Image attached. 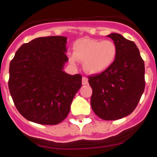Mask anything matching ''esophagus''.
<instances>
[{"instance_id":"esophagus-1","label":"esophagus","mask_w":157,"mask_h":157,"mask_svg":"<svg viewBox=\"0 0 157 157\" xmlns=\"http://www.w3.org/2000/svg\"><path fill=\"white\" fill-rule=\"evenodd\" d=\"M82 85H87L88 84V78L86 77H82Z\"/></svg>"}]
</instances>
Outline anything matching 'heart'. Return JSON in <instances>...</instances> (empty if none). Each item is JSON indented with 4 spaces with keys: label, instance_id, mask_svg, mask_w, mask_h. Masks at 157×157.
Segmentation results:
<instances>
[{
    "label": "heart",
    "instance_id": "1",
    "mask_svg": "<svg viewBox=\"0 0 157 157\" xmlns=\"http://www.w3.org/2000/svg\"><path fill=\"white\" fill-rule=\"evenodd\" d=\"M74 54L69 55L71 63L78 59L83 62V68L89 74L97 75L109 69L116 60L117 47L110 40L83 38L75 42Z\"/></svg>",
    "mask_w": 157,
    "mask_h": 157
}]
</instances>
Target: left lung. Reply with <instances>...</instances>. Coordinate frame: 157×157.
I'll return each instance as SVG.
<instances>
[{"instance_id":"8db88e82","label":"left lung","mask_w":157,"mask_h":157,"mask_svg":"<svg viewBox=\"0 0 157 157\" xmlns=\"http://www.w3.org/2000/svg\"><path fill=\"white\" fill-rule=\"evenodd\" d=\"M111 37L117 47L113 64L101 74L89 77L93 90V111L105 120H116L130 115L145 90V63L135 43L121 34Z\"/></svg>"}]
</instances>
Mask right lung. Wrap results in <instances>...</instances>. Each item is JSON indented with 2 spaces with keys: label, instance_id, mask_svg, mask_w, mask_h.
<instances>
[{
  "label": "right lung",
  "instance_id": "add662e5",
  "mask_svg": "<svg viewBox=\"0 0 157 157\" xmlns=\"http://www.w3.org/2000/svg\"><path fill=\"white\" fill-rule=\"evenodd\" d=\"M67 37H37L16 51L9 66L8 88L25 119L43 125L61 123L82 86V75L63 71L68 60Z\"/></svg>",
  "mask_w": 157,
  "mask_h": 157
}]
</instances>
